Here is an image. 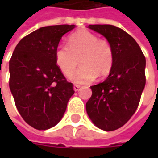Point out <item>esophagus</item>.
<instances>
[{
    "mask_svg": "<svg viewBox=\"0 0 158 158\" xmlns=\"http://www.w3.org/2000/svg\"><path fill=\"white\" fill-rule=\"evenodd\" d=\"M80 87H81L80 85H73V90H74V91H78V90L80 89Z\"/></svg>",
    "mask_w": 158,
    "mask_h": 158,
    "instance_id": "esophagus-1",
    "label": "esophagus"
}]
</instances>
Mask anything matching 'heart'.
Instances as JSON below:
<instances>
[{"label": "heart", "mask_w": 158, "mask_h": 158, "mask_svg": "<svg viewBox=\"0 0 158 158\" xmlns=\"http://www.w3.org/2000/svg\"><path fill=\"white\" fill-rule=\"evenodd\" d=\"M69 46L57 45L55 51L56 63L64 74H68L80 60L81 66L70 73L69 79L75 84H87L97 76L104 77L113 64V51L109 42L92 33L83 30L69 36Z\"/></svg>", "instance_id": "obj_1"}]
</instances>
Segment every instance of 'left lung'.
<instances>
[{"instance_id":"1","label":"left lung","mask_w":158,"mask_h":158,"mask_svg":"<svg viewBox=\"0 0 158 158\" xmlns=\"http://www.w3.org/2000/svg\"><path fill=\"white\" fill-rule=\"evenodd\" d=\"M88 28L103 35L113 51V68L102 83L90 86L92 96L86 112L95 125L105 131L119 129L135 113L146 85V57L132 36L116 26Z\"/></svg>"}]
</instances>
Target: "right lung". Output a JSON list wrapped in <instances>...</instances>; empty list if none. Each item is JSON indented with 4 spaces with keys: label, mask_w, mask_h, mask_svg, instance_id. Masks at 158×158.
Wrapping results in <instances>:
<instances>
[{
    "label": "right lung",
    "mask_w": 158,
    "mask_h": 158,
    "mask_svg": "<svg viewBox=\"0 0 158 158\" xmlns=\"http://www.w3.org/2000/svg\"><path fill=\"white\" fill-rule=\"evenodd\" d=\"M75 25L40 28L23 38L9 62V87L23 120L39 130L56 125L64 115L73 84L67 81L55 60L62 37Z\"/></svg>",
    "instance_id": "add662e5"
}]
</instances>
